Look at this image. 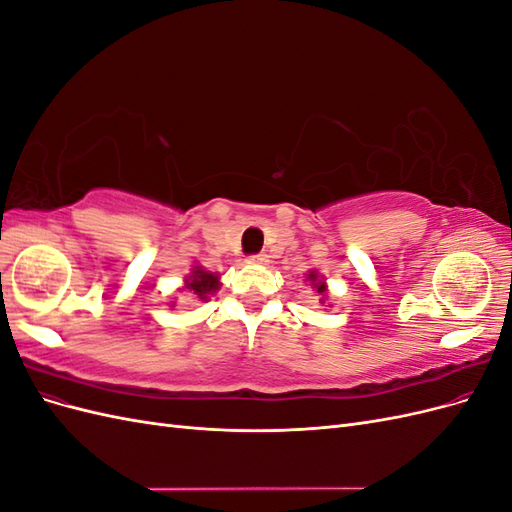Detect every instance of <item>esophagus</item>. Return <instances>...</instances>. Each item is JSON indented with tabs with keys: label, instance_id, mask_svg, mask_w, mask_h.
Masks as SVG:
<instances>
[{
	"label": "esophagus",
	"instance_id": "34e87169",
	"mask_svg": "<svg viewBox=\"0 0 512 512\" xmlns=\"http://www.w3.org/2000/svg\"><path fill=\"white\" fill-rule=\"evenodd\" d=\"M247 262H250V265H267L269 256H267V254H256V256L247 258Z\"/></svg>",
	"mask_w": 512,
	"mask_h": 512
}]
</instances>
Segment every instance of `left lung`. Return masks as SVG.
I'll list each match as a JSON object with an SVG mask.
<instances>
[{
	"mask_svg": "<svg viewBox=\"0 0 512 512\" xmlns=\"http://www.w3.org/2000/svg\"><path fill=\"white\" fill-rule=\"evenodd\" d=\"M305 282L309 284V288L314 290V294H316L318 301H320L322 305L329 301V286H327V282H324V277H322L316 269L305 273ZM329 307H331V303H329Z\"/></svg>",
	"mask_w": 512,
	"mask_h": 512,
	"instance_id": "obj_1",
	"label": "left lung"
}]
</instances>
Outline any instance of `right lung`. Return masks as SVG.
Segmentation results:
<instances>
[{
	"label": "right lung",
	"instance_id": "obj_1",
	"mask_svg": "<svg viewBox=\"0 0 512 512\" xmlns=\"http://www.w3.org/2000/svg\"><path fill=\"white\" fill-rule=\"evenodd\" d=\"M222 282H220V273H211L207 271L205 267L200 265H192V271L185 275L183 280V286L179 288V292H188L192 299H198L207 303L215 292L220 290ZM168 307L173 309L175 307V301H170Z\"/></svg>",
	"mask_w": 512,
	"mask_h": 512
}]
</instances>
